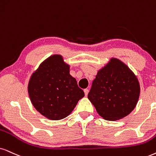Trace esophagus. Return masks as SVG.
<instances>
[{
    "label": "esophagus",
    "mask_w": 156,
    "mask_h": 156,
    "mask_svg": "<svg viewBox=\"0 0 156 156\" xmlns=\"http://www.w3.org/2000/svg\"><path fill=\"white\" fill-rule=\"evenodd\" d=\"M84 93H85V95L87 96L88 94V89H87V88L84 89Z\"/></svg>",
    "instance_id": "1"
}]
</instances>
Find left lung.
Listing matches in <instances>:
<instances>
[{"mask_svg":"<svg viewBox=\"0 0 156 156\" xmlns=\"http://www.w3.org/2000/svg\"><path fill=\"white\" fill-rule=\"evenodd\" d=\"M140 92L139 81L134 73L121 60L112 58L98 71L88 98L101 117L115 121L133 112Z\"/></svg>","mask_w":156,"mask_h":156,"instance_id":"8db88e82","label":"left lung"}]
</instances>
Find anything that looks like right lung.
Returning <instances> with one entry per match:
<instances>
[{
	"label": "right lung",
	"instance_id": "obj_1",
	"mask_svg": "<svg viewBox=\"0 0 156 156\" xmlns=\"http://www.w3.org/2000/svg\"><path fill=\"white\" fill-rule=\"evenodd\" d=\"M28 93L35 109L52 120L68 117L85 96L76 78L70 75L69 65L60 55L49 57L33 73Z\"/></svg>",
	"mask_w": 156,
	"mask_h": 156
}]
</instances>
